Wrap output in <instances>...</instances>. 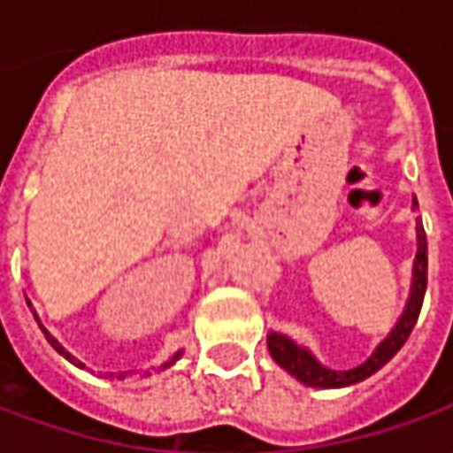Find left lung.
Segmentation results:
<instances>
[{"label":"left lung","instance_id":"obj_1","mask_svg":"<svg viewBox=\"0 0 453 453\" xmlns=\"http://www.w3.org/2000/svg\"><path fill=\"white\" fill-rule=\"evenodd\" d=\"M417 209H419V204H417V196H414L411 199V211H417ZM424 291H426V234H424L422 219L417 217V254H414V264H411L410 298H407L404 311L397 318L395 327L388 333V338L380 340V345L363 365L350 367V370H330L323 363H318V357L308 348L298 345L296 340L283 335V333H276V330L268 333V352L288 375L296 377L298 382H303L308 388L335 389L357 385L370 375H375L380 367H385L397 355L399 348L407 342L411 327H414L417 318H419V311H422Z\"/></svg>","mask_w":453,"mask_h":453}]
</instances>
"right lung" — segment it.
Returning <instances> with one entry per match:
<instances>
[{"instance_id": "1", "label": "right lung", "mask_w": 453, "mask_h": 453, "mask_svg": "<svg viewBox=\"0 0 453 453\" xmlns=\"http://www.w3.org/2000/svg\"><path fill=\"white\" fill-rule=\"evenodd\" d=\"M27 303H29V301H27ZM29 305H31V303H29ZM34 318H36V323H39V327H42V333H43V335H46V340L51 342V348H54L56 352H61V355H64V357H65V360H68V363H73V365H76V367H83V363H81V360H76V357H73L71 352L65 350L64 345H61V342H58V340H56L54 335H51V333H49V330H46V327L42 326V320H39V316H36V313H34ZM180 357H182V350L174 352L173 360H167V363H162V365H160V370H167V367H170V365L177 363ZM137 375H140V372H137ZM148 375H150V372H142V375H140V377H148ZM120 377H126V375H120Z\"/></svg>"}]
</instances>
